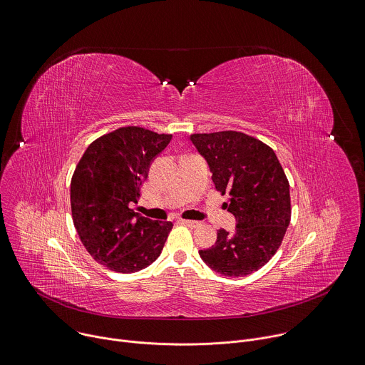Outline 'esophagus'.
Returning a JSON list of instances; mask_svg holds the SVG:
<instances>
[{"instance_id": "obj_1", "label": "esophagus", "mask_w": 365, "mask_h": 365, "mask_svg": "<svg viewBox=\"0 0 365 365\" xmlns=\"http://www.w3.org/2000/svg\"><path fill=\"white\" fill-rule=\"evenodd\" d=\"M181 222L185 224V225L190 227V228H198V227L201 225V222H198V221H191V220H181Z\"/></svg>"}]
</instances>
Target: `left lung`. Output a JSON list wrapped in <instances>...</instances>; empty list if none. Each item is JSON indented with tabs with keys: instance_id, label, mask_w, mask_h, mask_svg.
Instances as JSON below:
<instances>
[{
	"instance_id": "left-lung-1",
	"label": "left lung",
	"mask_w": 365,
	"mask_h": 365,
	"mask_svg": "<svg viewBox=\"0 0 365 365\" xmlns=\"http://www.w3.org/2000/svg\"><path fill=\"white\" fill-rule=\"evenodd\" d=\"M207 160L212 181L235 217L232 232L218 230L202 261L225 277H244L265 265L277 252L291 220L289 184L271 147L238 131L192 134Z\"/></svg>"
}]
</instances>
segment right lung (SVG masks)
Wrapping results in <instances>:
<instances>
[{"label":"right lung","instance_id":"add662e5","mask_svg":"<svg viewBox=\"0 0 365 365\" xmlns=\"http://www.w3.org/2000/svg\"><path fill=\"white\" fill-rule=\"evenodd\" d=\"M171 134L121 127L93 141L71 178V212L90 255L111 271L130 274L153 264L173 228L133 210L151 161Z\"/></svg>","mask_w":365,"mask_h":365}]
</instances>
